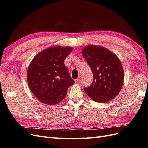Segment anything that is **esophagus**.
<instances>
[{
    "mask_svg": "<svg viewBox=\"0 0 148 148\" xmlns=\"http://www.w3.org/2000/svg\"><path fill=\"white\" fill-rule=\"evenodd\" d=\"M80 79H81V78H80L79 77V78H78L77 79H75V83H79V82H80Z\"/></svg>",
    "mask_w": 148,
    "mask_h": 148,
    "instance_id": "esophagus-1",
    "label": "esophagus"
}]
</instances>
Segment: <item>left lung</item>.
Segmentation results:
<instances>
[{"instance_id":"left-lung-1","label":"left lung","mask_w":148,"mask_h":148,"mask_svg":"<svg viewBox=\"0 0 148 148\" xmlns=\"http://www.w3.org/2000/svg\"><path fill=\"white\" fill-rule=\"evenodd\" d=\"M83 56L93 75L92 83L84 89L85 92L98 102L114 99L123 82V70L119 58L108 49L95 46L84 47Z\"/></svg>"}]
</instances>
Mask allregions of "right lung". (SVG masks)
I'll return each instance as SVG.
<instances>
[{"mask_svg": "<svg viewBox=\"0 0 148 148\" xmlns=\"http://www.w3.org/2000/svg\"><path fill=\"white\" fill-rule=\"evenodd\" d=\"M72 51L70 47H49L36 56L29 65L27 79L36 98L46 104L55 105L65 97L75 83L64 60Z\"/></svg>", "mask_w": 148, "mask_h": 148, "instance_id": "1", "label": "right lung"}]
</instances>
